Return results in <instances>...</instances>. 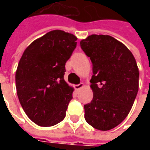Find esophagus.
Instances as JSON below:
<instances>
[{"instance_id": "1", "label": "esophagus", "mask_w": 150, "mask_h": 150, "mask_svg": "<svg viewBox=\"0 0 150 150\" xmlns=\"http://www.w3.org/2000/svg\"><path fill=\"white\" fill-rule=\"evenodd\" d=\"M84 84L83 83H81L79 84H77V85H75V89L76 90H79L81 89L82 88H83Z\"/></svg>"}]
</instances>
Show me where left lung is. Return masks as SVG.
I'll return each instance as SVG.
<instances>
[{
  "label": "left lung",
  "mask_w": 150,
  "mask_h": 150,
  "mask_svg": "<svg viewBox=\"0 0 150 150\" xmlns=\"http://www.w3.org/2000/svg\"><path fill=\"white\" fill-rule=\"evenodd\" d=\"M80 46L93 64L91 103L84 118L94 129H112L129 113L139 91V72L129 48L108 35H91Z\"/></svg>",
  "instance_id": "left-lung-1"
}]
</instances>
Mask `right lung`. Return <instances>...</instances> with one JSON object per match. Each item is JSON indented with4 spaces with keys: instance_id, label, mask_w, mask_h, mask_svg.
<instances>
[{
    "instance_id": "add662e5",
    "label": "right lung",
    "mask_w": 150,
    "mask_h": 150,
    "mask_svg": "<svg viewBox=\"0 0 150 150\" xmlns=\"http://www.w3.org/2000/svg\"><path fill=\"white\" fill-rule=\"evenodd\" d=\"M77 40L71 33L51 31L33 41L19 61L16 93L27 117L39 126H53L66 116L74 89L64 80L65 64Z\"/></svg>"
}]
</instances>
